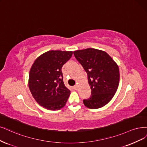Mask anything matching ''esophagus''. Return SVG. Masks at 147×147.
<instances>
[{"instance_id":"34e87169","label":"esophagus","mask_w":147,"mask_h":147,"mask_svg":"<svg viewBox=\"0 0 147 147\" xmlns=\"http://www.w3.org/2000/svg\"><path fill=\"white\" fill-rule=\"evenodd\" d=\"M74 89L75 90H78V85H77V84L75 85L74 86Z\"/></svg>"}]
</instances>
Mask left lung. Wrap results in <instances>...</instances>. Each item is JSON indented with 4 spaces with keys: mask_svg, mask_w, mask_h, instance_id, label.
Masks as SVG:
<instances>
[{
    "mask_svg": "<svg viewBox=\"0 0 147 147\" xmlns=\"http://www.w3.org/2000/svg\"><path fill=\"white\" fill-rule=\"evenodd\" d=\"M74 56L88 74L91 89L89 98L83 100L89 109H98L108 104L117 90L120 73L117 64L103 50L94 48L78 50Z\"/></svg>",
    "mask_w": 147,
    "mask_h": 147,
    "instance_id": "obj_1",
    "label": "left lung"
}]
</instances>
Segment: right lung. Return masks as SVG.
Returning a JSON list of instances; mask_svg holds the SVG:
<instances>
[{
  "instance_id": "obj_1",
  "label": "right lung",
  "mask_w": 147,
  "mask_h": 147,
  "mask_svg": "<svg viewBox=\"0 0 147 147\" xmlns=\"http://www.w3.org/2000/svg\"><path fill=\"white\" fill-rule=\"evenodd\" d=\"M72 51L50 50L39 56L29 72L28 87L36 102L49 110H59L66 104L70 90L65 86L63 65Z\"/></svg>"
}]
</instances>
